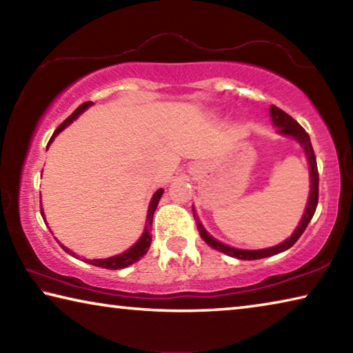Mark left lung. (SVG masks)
<instances>
[{"label": "left lung", "mask_w": 353, "mask_h": 353, "mask_svg": "<svg viewBox=\"0 0 353 353\" xmlns=\"http://www.w3.org/2000/svg\"><path fill=\"white\" fill-rule=\"evenodd\" d=\"M270 117L272 119L274 128H277V134L285 135V137H291L294 139L299 145L302 146L303 152L307 155V162L310 166V196L307 201V207L305 212H303V216L301 219V223L296 227V230L292 232L290 238H286L285 241L276 244L272 248H265V249H238V248H232L229 244L221 243L216 238H213L208 232L204 229V225L199 221L198 213H196L194 207H193V216L196 219V225H198V230L201 234V238L204 240L208 246L219 250L225 255L235 256V259L240 260H259V259H266V256H272L277 255L280 252H285L288 250L292 244H294L301 235L303 234V230L307 229V225L310 221H312L313 214L316 212V205H318V185H319V174H318V165H316V157L313 152V146L312 141H310V135L305 132L301 124H299L296 119H292L288 113H285L283 110H280L279 107L271 105L270 109Z\"/></svg>", "instance_id": "left-lung-1"}]
</instances>
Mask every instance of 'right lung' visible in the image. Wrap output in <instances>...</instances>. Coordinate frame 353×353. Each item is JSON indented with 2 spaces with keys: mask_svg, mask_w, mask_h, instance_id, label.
Returning a JSON list of instances; mask_svg holds the SVG:
<instances>
[{
  "mask_svg": "<svg viewBox=\"0 0 353 353\" xmlns=\"http://www.w3.org/2000/svg\"><path fill=\"white\" fill-rule=\"evenodd\" d=\"M92 105H93L92 101H88V103H83V104H81L79 107H77V109L74 110L73 115L68 117V118L65 119V121L61 124V126H59V128L56 129V132L52 134L50 143H48V146L51 145L52 140H54L56 137H57L59 134H61L65 128H68L70 124L74 121V119H77V117H79L81 113L85 112V110L88 109V107H92ZM48 146H46V149H48ZM162 194H163V188L157 190V191H155V193L152 194L151 202H149V207H148V214H146V225H145V230H143L141 236L139 238V241H137V243L134 244V246H130L128 250H124V252L118 254V255L107 256V259H93V260L83 259L82 261L90 263V265H93V266L105 268V270H113V271H115V270H123V268H128V266H130V265H134L135 261H139V260L141 259V256L148 252L149 248H151V241H152V236H151L152 218H154V212H155V208H157V205H159V201H160V198H162ZM40 210H41V218H43L45 224L48 225V223H46V218H45L43 207H41V201H40ZM48 227H50V225H48ZM61 246H62V249L65 250V252L70 254V255H73V256H76V259H77V255L73 252V250H70L68 248H65L63 244H61Z\"/></svg>",
  "mask_w": 353,
  "mask_h": 353,
  "instance_id": "1",
  "label": "right lung"
}]
</instances>
